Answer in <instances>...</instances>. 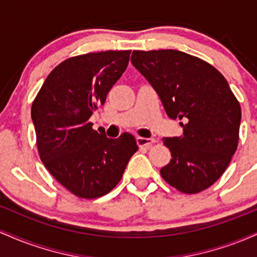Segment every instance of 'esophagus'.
I'll list each match as a JSON object with an SVG mask.
<instances>
[{"instance_id": "34e87169", "label": "esophagus", "mask_w": 257, "mask_h": 257, "mask_svg": "<svg viewBox=\"0 0 257 257\" xmlns=\"http://www.w3.org/2000/svg\"><path fill=\"white\" fill-rule=\"evenodd\" d=\"M137 143H138L139 147H146V149H149V147H151L153 144L156 143V139L138 137L137 138Z\"/></svg>"}]
</instances>
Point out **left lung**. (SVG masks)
Wrapping results in <instances>:
<instances>
[{
  "label": "left lung",
  "instance_id": "1",
  "mask_svg": "<svg viewBox=\"0 0 257 257\" xmlns=\"http://www.w3.org/2000/svg\"><path fill=\"white\" fill-rule=\"evenodd\" d=\"M131 60L168 116L182 120L181 137L162 139L172 153L162 178L187 194L210 187L225 173L239 139L240 105L226 78L206 61L174 49L134 51Z\"/></svg>",
  "mask_w": 257,
  "mask_h": 257
}]
</instances>
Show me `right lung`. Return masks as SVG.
Listing matches in <instances>:
<instances>
[{"instance_id": "obj_1", "label": "right lung", "mask_w": 257, "mask_h": 257, "mask_svg": "<svg viewBox=\"0 0 257 257\" xmlns=\"http://www.w3.org/2000/svg\"><path fill=\"white\" fill-rule=\"evenodd\" d=\"M129 57L131 51H106L66 59L49 73L32 102L41 161L79 198H98L113 190L139 149L129 133L108 139L89 122L125 71Z\"/></svg>"}]
</instances>
